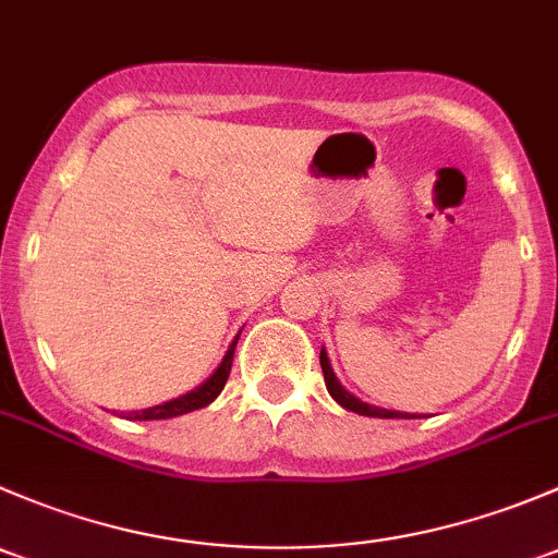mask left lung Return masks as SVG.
<instances>
[{
	"instance_id": "1",
	"label": "left lung",
	"mask_w": 558,
	"mask_h": 558,
	"mask_svg": "<svg viewBox=\"0 0 558 558\" xmlns=\"http://www.w3.org/2000/svg\"><path fill=\"white\" fill-rule=\"evenodd\" d=\"M319 365H322V373H325V384H327V392L332 395V400H336L338 405H343L347 411H354L360 413V416H373V418H413L408 416V413H400V411H384V408H376V405H367L363 400H357L354 395H349L347 389L338 384L336 373H332L330 363H327V354L325 349L319 352Z\"/></svg>"
}]
</instances>
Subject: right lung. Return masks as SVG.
I'll return each mask as SVG.
<instances>
[{
	"instance_id": "obj_1",
	"label": "right lung",
	"mask_w": 558,
	"mask_h": 558,
	"mask_svg": "<svg viewBox=\"0 0 558 558\" xmlns=\"http://www.w3.org/2000/svg\"><path fill=\"white\" fill-rule=\"evenodd\" d=\"M236 343H239V338L233 341V347L228 349L226 360H222L220 367H217V371L211 373V376L206 378V381L201 384L198 389H193V392L182 395V398H177V400H169V403H163V405L145 408V411H131L129 418H140V422H147V418H171V416H180V413L195 411V408L209 405L211 400H215L217 395L222 392L228 376H231V365H233V352H236Z\"/></svg>"
}]
</instances>
